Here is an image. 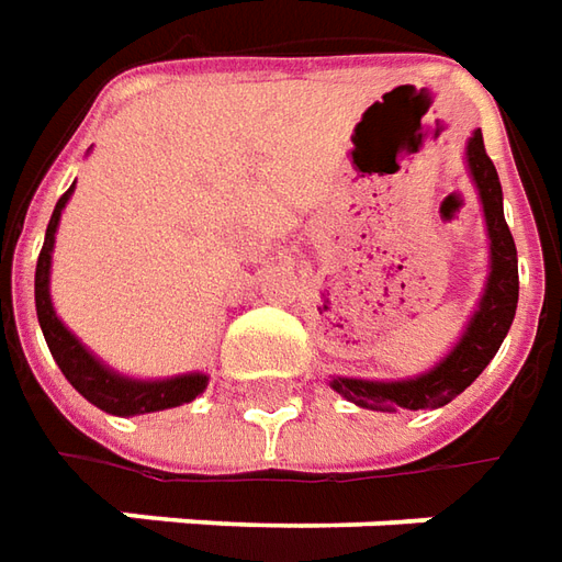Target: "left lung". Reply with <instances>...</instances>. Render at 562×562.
Returning <instances> with one entry per match:
<instances>
[{"instance_id": "8db88e82", "label": "left lung", "mask_w": 562, "mask_h": 562, "mask_svg": "<svg viewBox=\"0 0 562 562\" xmlns=\"http://www.w3.org/2000/svg\"><path fill=\"white\" fill-rule=\"evenodd\" d=\"M469 169L479 187L487 236H491V278L481 296L479 312L465 326L460 345L441 360L432 372L408 381H360V378H333V390L363 408H439L460 396L475 378L487 369L499 351L517 308V248L503 214V187L496 166L484 150V138L475 133L465 147Z\"/></svg>"}]
</instances>
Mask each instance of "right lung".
<instances>
[{
    "label": "right lung",
    "mask_w": 562,
    "mask_h": 562,
    "mask_svg": "<svg viewBox=\"0 0 562 562\" xmlns=\"http://www.w3.org/2000/svg\"><path fill=\"white\" fill-rule=\"evenodd\" d=\"M69 196L71 187L59 196L57 209L50 214L45 245H42V254H38V262H35V314H38V324H42V333H45L47 348H50L54 360H57V366L63 369L66 381L81 393L83 400L93 402L97 408L121 417L162 412V408H175V405H181V402L196 400L199 393L205 390V384H209V378L205 375L193 372V375L166 378V381H133V378H123L99 363L97 357L87 351L81 341L63 326V321H59L57 312H54V305H50L47 278H50L54 233H57L59 214L66 209Z\"/></svg>",
    "instance_id": "obj_1"
}]
</instances>
